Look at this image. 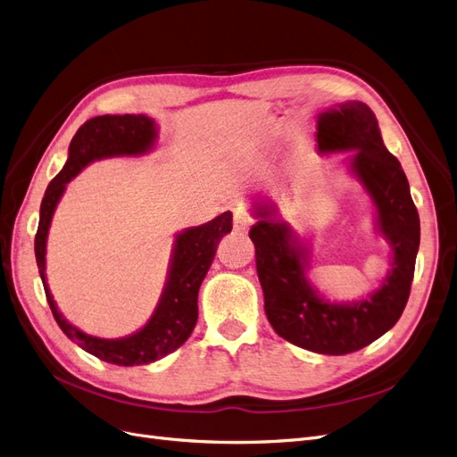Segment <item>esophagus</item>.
I'll return each instance as SVG.
<instances>
[{"label": "esophagus", "instance_id": "1", "mask_svg": "<svg viewBox=\"0 0 457 457\" xmlns=\"http://www.w3.org/2000/svg\"><path fill=\"white\" fill-rule=\"evenodd\" d=\"M250 226H252V218L248 214H245L243 211H235V216H233V228H235V231L246 233Z\"/></svg>", "mask_w": 457, "mask_h": 457}]
</instances>
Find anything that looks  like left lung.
Returning <instances> with one entry per match:
<instances>
[{
  "label": "left lung",
  "mask_w": 457,
  "mask_h": 457,
  "mask_svg": "<svg viewBox=\"0 0 457 457\" xmlns=\"http://www.w3.org/2000/svg\"><path fill=\"white\" fill-rule=\"evenodd\" d=\"M318 152H353L350 169L373 199L378 229L392 246L394 263L380 288L356 303H329L309 284L307 254L277 209L258 205L250 229L269 324L288 343L343 356L392 329L411 295L420 246V216L399 160L384 146L375 112L346 101L318 116Z\"/></svg>",
  "instance_id": "left-lung-1"
}]
</instances>
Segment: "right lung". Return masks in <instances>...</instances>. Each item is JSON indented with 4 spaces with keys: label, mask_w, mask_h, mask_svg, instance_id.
<instances>
[{
    "label": "right lung",
    "mask_w": 457,
    "mask_h": 457,
    "mask_svg": "<svg viewBox=\"0 0 457 457\" xmlns=\"http://www.w3.org/2000/svg\"><path fill=\"white\" fill-rule=\"evenodd\" d=\"M156 141V124L145 114H104L84 122L70 145L62 171L50 180L41 201L39 228L36 233V260L45 286V295L62 331L92 356L114 365H145L177 350L192 335L197 322V294L214 260L216 246L231 231V212H222L211 222L188 228L177 235L171 269L158 307L148 324L124 339H99L71 326L58 311L45 277L46 235L65 184L94 160L112 156H139Z\"/></svg>",
    "instance_id": "obj_1"
}]
</instances>
